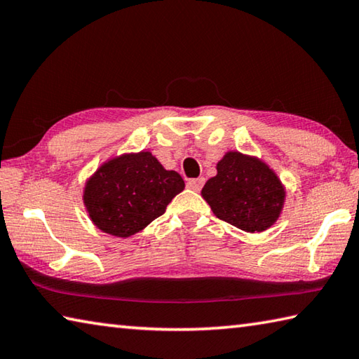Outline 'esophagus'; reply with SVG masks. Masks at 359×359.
<instances>
[{
    "label": "esophagus",
    "instance_id": "34e87169",
    "mask_svg": "<svg viewBox=\"0 0 359 359\" xmlns=\"http://www.w3.org/2000/svg\"><path fill=\"white\" fill-rule=\"evenodd\" d=\"M205 184V178H197V180H189L187 187L192 189V191H200V189Z\"/></svg>",
    "mask_w": 359,
    "mask_h": 359
}]
</instances>
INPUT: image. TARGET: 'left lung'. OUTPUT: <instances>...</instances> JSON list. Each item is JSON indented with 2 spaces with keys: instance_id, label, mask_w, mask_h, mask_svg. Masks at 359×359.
<instances>
[{
  "instance_id": "obj_1",
  "label": "left lung",
  "mask_w": 359,
  "mask_h": 359,
  "mask_svg": "<svg viewBox=\"0 0 359 359\" xmlns=\"http://www.w3.org/2000/svg\"><path fill=\"white\" fill-rule=\"evenodd\" d=\"M201 197L215 217L242 231L261 233L278 220L286 191L266 162L228 151L217 162V175L201 189Z\"/></svg>"
}]
</instances>
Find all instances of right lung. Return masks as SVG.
Wrapping results in <instances>:
<instances>
[{
	"instance_id": "right-lung-1",
	"label": "right lung",
	"mask_w": 359,
	"mask_h": 359,
	"mask_svg": "<svg viewBox=\"0 0 359 359\" xmlns=\"http://www.w3.org/2000/svg\"><path fill=\"white\" fill-rule=\"evenodd\" d=\"M184 181L165 170L150 151L126 153L106 161L86 181L84 206L98 229L130 238L165 212Z\"/></svg>"
}]
</instances>
